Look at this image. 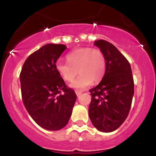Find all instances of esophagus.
Returning <instances> with one entry per match:
<instances>
[{
    "label": "esophagus",
    "mask_w": 156,
    "mask_h": 156,
    "mask_svg": "<svg viewBox=\"0 0 156 156\" xmlns=\"http://www.w3.org/2000/svg\"><path fill=\"white\" fill-rule=\"evenodd\" d=\"M76 94L77 96H79L80 94H81V91H79V90H76Z\"/></svg>",
    "instance_id": "esophagus-1"
}]
</instances>
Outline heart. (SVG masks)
<instances>
[{
	"label": "heart",
	"instance_id": "1",
	"mask_svg": "<svg viewBox=\"0 0 156 156\" xmlns=\"http://www.w3.org/2000/svg\"><path fill=\"white\" fill-rule=\"evenodd\" d=\"M67 62L58 61L55 69L66 81H72L78 73L70 87L74 89H84L92 82L100 81L104 76L106 69V58L99 48H80L67 55Z\"/></svg>",
	"mask_w": 156,
	"mask_h": 156
}]
</instances>
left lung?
Masks as SVG:
<instances>
[{
    "label": "left lung",
    "instance_id": "1",
    "mask_svg": "<svg viewBox=\"0 0 156 156\" xmlns=\"http://www.w3.org/2000/svg\"><path fill=\"white\" fill-rule=\"evenodd\" d=\"M106 58V69L98 86L89 89L92 101L89 116L100 131L112 132L124 122L129 114L134 94L131 67L114 44L103 39L95 41Z\"/></svg>",
    "mask_w": 156,
    "mask_h": 156
}]
</instances>
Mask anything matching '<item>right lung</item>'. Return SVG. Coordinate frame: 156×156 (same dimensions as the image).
<instances>
[{"mask_svg": "<svg viewBox=\"0 0 156 156\" xmlns=\"http://www.w3.org/2000/svg\"><path fill=\"white\" fill-rule=\"evenodd\" d=\"M66 48L62 44L42 46L27 58L20 74L23 104L35 122L46 130L64 128L76 101V92L55 69Z\"/></svg>", "mask_w": 156, "mask_h": 156, "instance_id": "add662e5", "label": "right lung"}]
</instances>
